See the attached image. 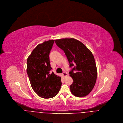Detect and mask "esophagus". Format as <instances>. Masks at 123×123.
<instances>
[{"label": "esophagus", "mask_w": 123, "mask_h": 123, "mask_svg": "<svg viewBox=\"0 0 123 123\" xmlns=\"http://www.w3.org/2000/svg\"><path fill=\"white\" fill-rule=\"evenodd\" d=\"M62 74H63V76H66L67 75V73L66 72H64L62 73Z\"/></svg>", "instance_id": "34e87169"}]
</instances>
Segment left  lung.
<instances>
[{"mask_svg": "<svg viewBox=\"0 0 123 123\" xmlns=\"http://www.w3.org/2000/svg\"><path fill=\"white\" fill-rule=\"evenodd\" d=\"M63 50L70 64L73 67L69 72L73 83L70 86L71 93L83 97L90 93L97 78V68L92 53L81 41L73 38L55 41Z\"/></svg>", "mask_w": 123, "mask_h": 123, "instance_id": "left-lung-1", "label": "left lung"}]
</instances>
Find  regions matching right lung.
Here are the masks:
<instances>
[{
  "label": "right lung",
  "instance_id": "add662e5",
  "mask_svg": "<svg viewBox=\"0 0 123 123\" xmlns=\"http://www.w3.org/2000/svg\"><path fill=\"white\" fill-rule=\"evenodd\" d=\"M54 40L39 44L28 57L27 72L31 87L40 97L49 99L56 96L62 85L61 77L56 75L51 66L49 54Z\"/></svg>",
  "mask_w": 123,
  "mask_h": 123
}]
</instances>
